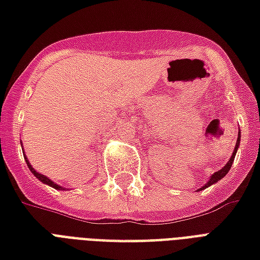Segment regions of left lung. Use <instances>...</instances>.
Wrapping results in <instances>:
<instances>
[{
  "mask_svg": "<svg viewBox=\"0 0 260 260\" xmlns=\"http://www.w3.org/2000/svg\"><path fill=\"white\" fill-rule=\"evenodd\" d=\"M240 138H241V135H240V131H238V138H237V143H236V147H234V150H233V154L232 157H230V159H229V162L224 167H223L222 169H219L218 172H215L213 175H211V178H209V180L205 183V186H203V187H200L199 190H204L207 189V187H209V186H212V184H215L216 182H219L220 179L224 178L226 175H228V172L230 171V168H232L233 165V161H234V158H236V154H237V150L238 147H240Z\"/></svg>",
  "mask_w": 260,
  "mask_h": 260,
  "instance_id": "1",
  "label": "left lung"
}]
</instances>
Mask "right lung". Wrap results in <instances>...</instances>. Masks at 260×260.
Segmentation results:
<instances>
[{
    "label": "right lung",
    "mask_w": 260,
    "mask_h": 260,
    "mask_svg": "<svg viewBox=\"0 0 260 260\" xmlns=\"http://www.w3.org/2000/svg\"><path fill=\"white\" fill-rule=\"evenodd\" d=\"M22 149H23V146H22ZM24 155V159H26V162H27V167L30 168V171H31V174L36 176V178L38 179V180H41L42 183L44 184H48V186H51V187H53V189H56V190H64V187H61V186H59V184H56L55 182H52L51 179L48 178V176H45V175H42L40 174V172H37L36 169L32 168L31 165H30V162H28V159L27 157H26V154H23Z\"/></svg>",
    "instance_id": "add662e5"
}]
</instances>
